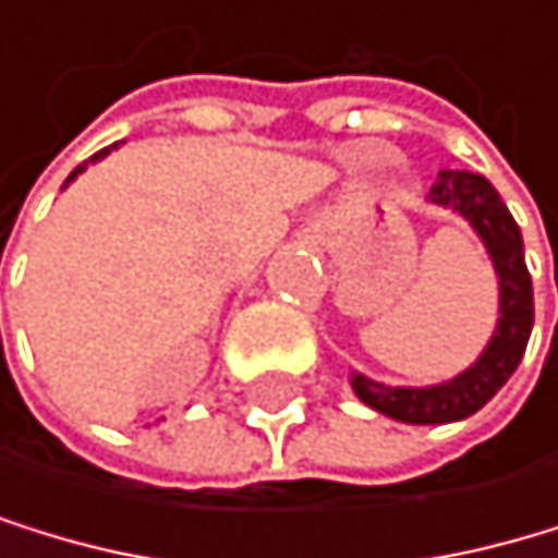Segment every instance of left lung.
<instances>
[{
	"instance_id": "left-lung-1",
	"label": "left lung",
	"mask_w": 558,
	"mask_h": 558,
	"mask_svg": "<svg viewBox=\"0 0 558 558\" xmlns=\"http://www.w3.org/2000/svg\"><path fill=\"white\" fill-rule=\"evenodd\" d=\"M428 198L460 211L473 226L476 236L484 240L500 288V318L487 342V350L476 356L470 371L436 387H387L363 374H353V391L363 404L387 418H398L408 425H446L470 418L481 411L508 377L518 371L525 356L532 322H535V298H532V277L525 267V243L521 229L511 219L508 205L500 202L494 184L484 174L470 171H442L439 181L428 187Z\"/></svg>"
}]
</instances>
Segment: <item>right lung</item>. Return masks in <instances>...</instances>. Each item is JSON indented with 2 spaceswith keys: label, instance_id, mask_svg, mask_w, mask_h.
<instances>
[{
  "label": "right lung",
  "instance_id": "right-lung-1",
  "mask_svg": "<svg viewBox=\"0 0 558 558\" xmlns=\"http://www.w3.org/2000/svg\"><path fill=\"white\" fill-rule=\"evenodd\" d=\"M109 150H112V147H106V150H98V154H95V157H88V160H85V163H82V167H74V171H71V178H68V181H64V184H71V181H74V178H77V174H82V171H85V167H88V163H95V160H102V157H106V154H109Z\"/></svg>",
  "mask_w": 558,
  "mask_h": 558
}]
</instances>
